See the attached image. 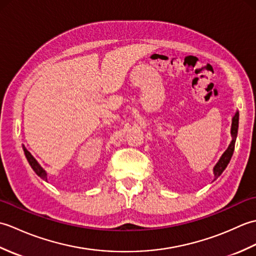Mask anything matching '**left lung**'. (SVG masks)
<instances>
[{"label":"left lung","instance_id":"1","mask_svg":"<svg viewBox=\"0 0 256 256\" xmlns=\"http://www.w3.org/2000/svg\"><path fill=\"white\" fill-rule=\"evenodd\" d=\"M238 111L236 112L234 116L232 118V124H231V136H232V140L230 142L228 148L226 150V152L222 156L220 157V160L216 162V166L214 167V179L216 180L218 178L224 170L226 168L228 164H229L231 160V157L233 155V152H234V145H236V136H238Z\"/></svg>","mask_w":256,"mask_h":256}]
</instances>
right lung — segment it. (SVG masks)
Returning <instances> with one entry per match:
<instances>
[{
	"label": "right lung",
	"instance_id": "add662e5",
	"mask_svg": "<svg viewBox=\"0 0 256 256\" xmlns=\"http://www.w3.org/2000/svg\"><path fill=\"white\" fill-rule=\"evenodd\" d=\"M23 150H24V154H25V157H26L27 162H28V164H30V167L32 168V170H34V172H36V175H37L38 177H40V178L42 179V180H45V182H48L47 172L40 165V162H38L36 160L35 157L32 156L28 150H27V148H25L24 145H23Z\"/></svg>",
	"mask_w": 256,
	"mask_h": 256
}]
</instances>
